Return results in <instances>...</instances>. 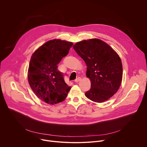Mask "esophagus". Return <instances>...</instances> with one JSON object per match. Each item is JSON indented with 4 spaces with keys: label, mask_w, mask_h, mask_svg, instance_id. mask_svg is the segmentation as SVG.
Masks as SVG:
<instances>
[{
    "label": "esophagus",
    "mask_w": 147,
    "mask_h": 147,
    "mask_svg": "<svg viewBox=\"0 0 147 147\" xmlns=\"http://www.w3.org/2000/svg\"><path fill=\"white\" fill-rule=\"evenodd\" d=\"M81 77H78V78L75 80V81H76V82H78L80 81H81Z\"/></svg>",
    "instance_id": "34e87169"
}]
</instances>
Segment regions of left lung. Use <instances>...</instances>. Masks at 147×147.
<instances>
[{
	"instance_id": "1",
	"label": "left lung",
	"mask_w": 147,
	"mask_h": 147,
	"mask_svg": "<svg viewBox=\"0 0 147 147\" xmlns=\"http://www.w3.org/2000/svg\"><path fill=\"white\" fill-rule=\"evenodd\" d=\"M73 47L87 66L86 76L91 87L85 92L86 97L96 103L109 99L118 90L122 80V64L118 54L98 38L77 42Z\"/></svg>"
}]
</instances>
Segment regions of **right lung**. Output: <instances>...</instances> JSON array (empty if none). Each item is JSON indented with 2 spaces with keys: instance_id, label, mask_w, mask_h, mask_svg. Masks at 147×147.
Here are the masks:
<instances>
[{
  "instance_id": "right-lung-1",
  "label": "right lung",
  "mask_w": 147,
  "mask_h": 147,
  "mask_svg": "<svg viewBox=\"0 0 147 147\" xmlns=\"http://www.w3.org/2000/svg\"><path fill=\"white\" fill-rule=\"evenodd\" d=\"M72 42L54 39L43 44L33 53L28 71L29 85L38 98L50 105L63 102L71 89L58 70Z\"/></svg>"
}]
</instances>
